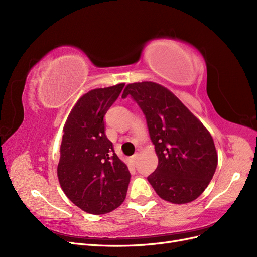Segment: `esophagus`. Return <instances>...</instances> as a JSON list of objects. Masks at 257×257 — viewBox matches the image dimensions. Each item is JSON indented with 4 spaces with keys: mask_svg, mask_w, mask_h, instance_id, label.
Listing matches in <instances>:
<instances>
[{
    "mask_svg": "<svg viewBox=\"0 0 257 257\" xmlns=\"http://www.w3.org/2000/svg\"><path fill=\"white\" fill-rule=\"evenodd\" d=\"M138 159H139V154L138 153H136V154H134L133 155V157H131V161L132 162H133L134 163V164H135V163L138 161Z\"/></svg>",
    "mask_w": 257,
    "mask_h": 257,
    "instance_id": "obj_1",
    "label": "esophagus"
}]
</instances>
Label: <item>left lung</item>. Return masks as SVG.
<instances>
[{
	"instance_id": "obj_1",
	"label": "left lung",
	"mask_w": 257,
	"mask_h": 257,
	"mask_svg": "<svg viewBox=\"0 0 257 257\" xmlns=\"http://www.w3.org/2000/svg\"><path fill=\"white\" fill-rule=\"evenodd\" d=\"M127 95L143 110L159 158L148 181L164 200L191 203L215 173L217 153L212 136L174 93L159 83H130L122 98Z\"/></svg>"
}]
</instances>
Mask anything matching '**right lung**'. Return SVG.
<instances>
[{
    "label": "right lung",
    "mask_w": 257,
    "mask_h": 257,
    "mask_svg": "<svg viewBox=\"0 0 257 257\" xmlns=\"http://www.w3.org/2000/svg\"><path fill=\"white\" fill-rule=\"evenodd\" d=\"M124 83L91 90L69 113L60 148L58 178L73 204L92 214L118 208L126 197L131 174L105 134L104 116Z\"/></svg>",
    "instance_id": "obj_1"
}]
</instances>
